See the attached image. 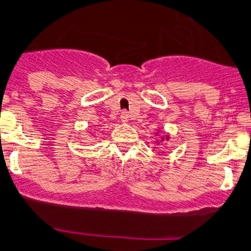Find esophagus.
<instances>
[{"label": "esophagus", "instance_id": "esophagus-1", "mask_svg": "<svg viewBox=\"0 0 251 251\" xmlns=\"http://www.w3.org/2000/svg\"><path fill=\"white\" fill-rule=\"evenodd\" d=\"M120 118H121V121H122L123 123L128 122V121H129V114H128V112H126V111L122 112V113H121V116H120Z\"/></svg>", "mask_w": 251, "mask_h": 251}]
</instances>
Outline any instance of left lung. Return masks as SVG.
Masks as SVG:
<instances>
[{"mask_svg":"<svg viewBox=\"0 0 251 251\" xmlns=\"http://www.w3.org/2000/svg\"><path fill=\"white\" fill-rule=\"evenodd\" d=\"M157 133H159V132H156V135H157ZM169 139H170L169 135H166V136H161V137H160V140H161V142H164V140H169ZM157 143H159V142H157Z\"/></svg>","mask_w":251,"mask_h":251,"instance_id":"obj_1","label":"left lung"}]
</instances>
